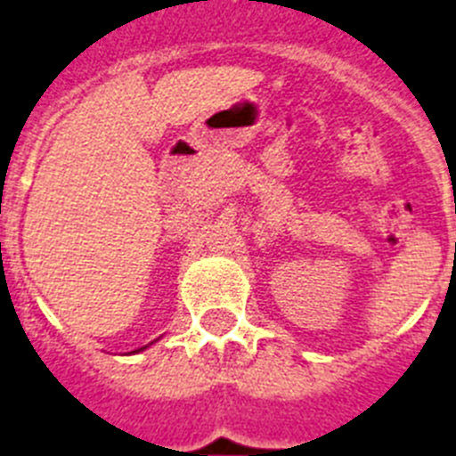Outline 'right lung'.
<instances>
[{
	"instance_id": "obj_1",
	"label": "right lung",
	"mask_w": 456,
	"mask_h": 456,
	"mask_svg": "<svg viewBox=\"0 0 456 456\" xmlns=\"http://www.w3.org/2000/svg\"><path fill=\"white\" fill-rule=\"evenodd\" d=\"M144 348H146V346H142V348H137V351H144ZM137 351H133V354H137Z\"/></svg>"
}]
</instances>
